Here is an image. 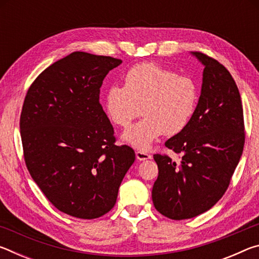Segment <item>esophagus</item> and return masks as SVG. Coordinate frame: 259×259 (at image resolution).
I'll return each instance as SVG.
<instances>
[{"label": "esophagus", "mask_w": 259, "mask_h": 259, "mask_svg": "<svg viewBox=\"0 0 259 259\" xmlns=\"http://www.w3.org/2000/svg\"><path fill=\"white\" fill-rule=\"evenodd\" d=\"M136 157H137V160H139V161H145V160H150L152 155L144 151H137L136 152Z\"/></svg>", "instance_id": "1"}]
</instances>
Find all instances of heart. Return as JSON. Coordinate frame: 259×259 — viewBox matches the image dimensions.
<instances>
[{
    "label": "heart",
    "mask_w": 259,
    "mask_h": 259,
    "mask_svg": "<svg viewBox=\"0 0 259 259\" xmlns=\"http://www.w3.org/2000/svg\"><path fill=\"white\" fill-rule=\"evenodd\" d=\"M198 102L199 88L192 77L143 63L129 69L123 87L108 88L104 109L113 124L126 128L142 108L144 119L124 131L122 139L145 151L163 134H181L190 124Z\"/></svg>",
    "instance_id": "heart-1"
}]
</instances>
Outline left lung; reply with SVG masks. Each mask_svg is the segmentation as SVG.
Segmentation results:
<instances>
[{
	"mask_svg": "<svg viewBox=\"0 0 259 259\" xmlns=\"http://www.w3.org/2000/svg\"><path fill=\"white\" fill-rule=\"evenodd\" d=\"M204 66L192 120L165 147L181 153L179 163L155 154L159 176L153 185L155 209L175 221L207 211L229 187L244 145L243 109L230 72L210 57L191 52Z\"/></svg>",
	"mask_w": 259,
	"mask_h": 259,
	"instance_id": "1",
	"label": "left lung"
}]
</instances>
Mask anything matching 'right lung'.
<instances>
[{
  "instance_id": "add662e5",
  "label": "right lung",
  "mask_w": 259,
  "mask_h": 259,
  "mask_svg": "<svg viewBox=\"0 0 259 259\" xmlns=\"http://www.w3.org/2000/svg\"><path fill=\"white\" fill-rule=\"evenodd\" d=\"M122 60L75 51L45 69L27 91L20 115L24 156L33 181L55 207L94 219L107 213L135 152L114 145L99 103L100 87Z\"/></svg>"
}]
</instances>
